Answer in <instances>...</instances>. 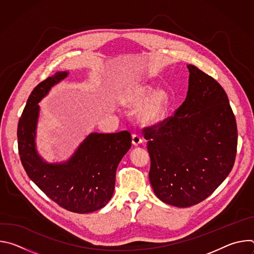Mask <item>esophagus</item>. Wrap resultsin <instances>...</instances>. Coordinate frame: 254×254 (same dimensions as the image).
I'll list each match as a JSON object with an SVG mask.
<instances>
[{
	"label": "esophagus",
	"instance_id": "34e87169",
	"mask_svg": "<svg viewBox=\"0 0 254 254\" xmlns=\"http://www.w3.org/2000/svg\"><path fill=\"white\" fill-rule=\"evenodd\" d=\"M131 142H132L133 146H138L139 143L142 142V138H141L138 134L133 133V134L131 135Z\"/></svg>",
	"mask_w": 254,
	"mask_h": 254
}]
</instances>
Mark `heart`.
Masks as SVG:
<instances>
[{
    "label": "heart",
    "mask_w": 254,
    "mask_h": 254,
    "mask_svg": "<svg viewBox=\"0 0 254 254\" xmlns=\"http://www.w3.org/2000/svg\"><path fill=\"white\" fill-rule=\"evenodd\" d=\"M124 106L137 108L136 118L144 125H156L162 122L170 108V95L165 89H155L150 84H136L127 87L121 95Z\"/></svg>",
    "instance_id": "1"
}]
</instances>
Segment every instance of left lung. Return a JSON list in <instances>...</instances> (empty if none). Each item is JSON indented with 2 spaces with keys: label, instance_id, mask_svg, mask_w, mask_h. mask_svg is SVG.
I'll list each match as a JSON object with an SVG mask.
<instances>
[{
  "label": "left lung",
  "instance_id": "obj_1",
  "mask_svg": "<svg viewBox=\"0 0 254 254\" xmlns=\"http://www.w3.org/2000/svg\"><path fill=\"white\" fill-rule=\"evenodd\" d=\"M185 101L176 114L144 130L150 183L166 204L186 208L209 197L231 172L237 127L226 92L194 65Z\"/></svg>",
  "mask_w": 254,
  "mask_h": 254
}]
</instances>
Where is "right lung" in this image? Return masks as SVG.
Masks as SVG:
<instances>
[{
  "instance_id": "obj_1",
  "label": "right lung",
  "mask_w": 254,
  "mask_h": 254,
  "mask_svg": "<svg viewBox=\"0 0 254 254\" xmlns=\"http://www.w3.org/2000/svg\"><path fill=\"white\" fill-rule=\"evenodd\" d=\"M58 71L36 86L18 124V149L22 165L33 182L62 208L80 214L103 208L114 195L116 173L131 147V135L91 132L64 162L48 163L36 147L40 106L50 89L68 76Z\"/></svg>"
}]
</instances>
